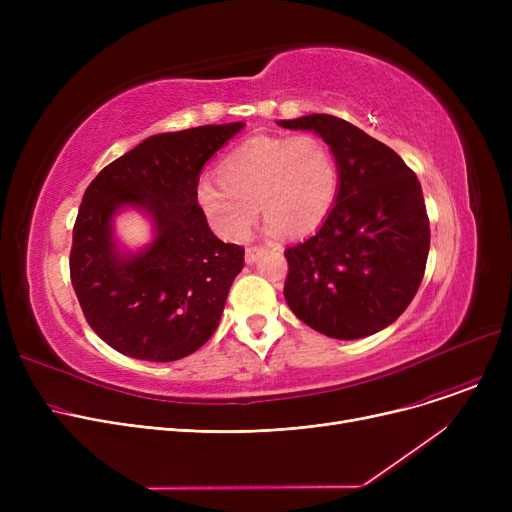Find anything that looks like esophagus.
Returning <instances> with one entry per match:
<instances>
[{
    "mask_svg": "<svg viewBox=\"0 0 512 512\" xmlns=\"http://www.w3.org/2000/svg\"><path fill=\"white\" fill-rule=\"evenodd\" d=\"M261 253H263V247H247V251H245L247 263H255Z\"/></svg>",
    "mask_w": 512,
    "mask_h": 512,
    "instance_id": "1",
    "label": "esophagus"
}]
</instances>
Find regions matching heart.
<instances>
[{
    "label": "heart",
    "instance_id": "b5f03b06",
    "mask_svg": "<svg viewBox=\"0 0 512 512\" xmlns=\"http://www.w3.org/2000/svg\"><path fill=\"white\" fill-rule=\"evenodd\" d=\"M338 161L313 134H259L236 147L220 166V178H203L197 201L209 224L228 240H242L261 209L265 230L307 234L324 224L338 195Z\"/></svg>",
    "mask_w": 512,
    "mask_h": 512
}]
</instances>
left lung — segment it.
Segmentation results:
<instances>
[{
    "instance_id": "1",
    "label": "left lung",
    "mask_w": 512,
    "mask_h": 512,
    "mask_svg": "<svg viewBox=\"0 0 512 512\" xmlns=\"http://www.w3.org/2000/svg\"><path fill=\"white\" fill-rule=\"evenodd\" d=\"M278 124L319 134L340 172L326 222L284 251L288 307L309 328L338 340L388 328L417 294L429 253L415 172L388 145L342 118L311 114Z\"/></svg>"
}]
</instances>
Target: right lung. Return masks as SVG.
I'll return each instance as SVG.
<instances>
[{
  "label": "right lung",
  "mask_w": 512,
  "mask_h": 512,
  "mask_svg": "<svg viewBox=\"0 0 512 512\" xmlns=\"http://www.w3.org/2000/svg\"><path fill=\"white\" fill-rule=\"evenodd\" d=\"M242 122L153 134L105 166L80 203L70 280L93 332L114 351L168 363L201 348L220 324L245 249L207 226L197 184L207 159ZM145 210L156 236L139 254L120 252L113 215Z\"/></svg>",
  "instance_id": "obj_1"
}]
</instances>
